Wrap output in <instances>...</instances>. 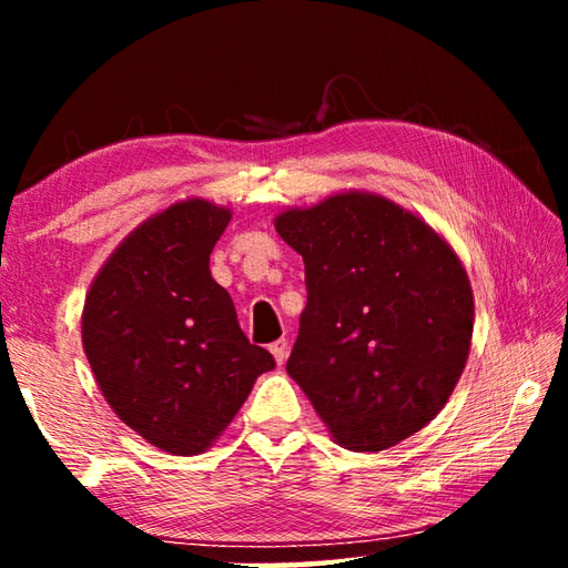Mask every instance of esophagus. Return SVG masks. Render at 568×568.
Masks as SVG:
<instances>
[{
	"label": "esophagus",
	"instance_id": "obj_1",
	"mask_svg": "<svg viewBox=\"0 0 568 568\" xmlns=\"http://www.w3.org/2000/svg\"><path fill=\"white\" fill-rule=\"evenodd\" d=\"M271 353L275 355L277 363H285V358H287V341H285V338H283V341H275V343L271 345Z\"/></svg>",
	"mask_w": 568,
	"mask_h": 568
}]
</instances>
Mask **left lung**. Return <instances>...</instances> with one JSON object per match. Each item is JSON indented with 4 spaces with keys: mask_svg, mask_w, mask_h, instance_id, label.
<instances>
[{
    "mask_svg": "<svg viewBox=\"0 0 568 568\" xmlns=\"http://www.w3.org/2000/svg\"><path fill=\"white\" fill-rule=\"evenodd\" d=\"M275 230L305 263L287 358L333 438L386 450L436 418L474 333L468 275L434 227L368 192L285 210Z\"/></svg>",
    "mask_w": 568,
    "mask_h": 568,
    "instance_id": "left-lung-1",
    "label": "left lung"
}]
</instances>
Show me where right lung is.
Listing matches in <instances>:
<instances>
[{"label":"right lung","mask_w":568,"mask_h":568,"mask_svg":"<svg viewBox=\"0 0 568 568\" xmlns=\"http://www.w3.org/2000/svg\"><path fill=\"white\" fill-rule=\"evenodd\" d=\"M227 223V210L205 200L168 207L114 250L84 301L82 343L102 396L175 456L203 454L275 368L210 275Z\"/></svg>","instance_id":"1"}]
</instances>
